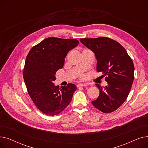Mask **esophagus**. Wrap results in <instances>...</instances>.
<instances>
[{
    "mask_svg": "<svg viewBox=\"0 0 148 148\" xmlns=\"http://www.w3.org/2000/svg\"><path fill=\"white\" fill-rule=\"evenodd\" d=\"M88 86V84L86 83H80V84H77V87H83V86Z\"/></svg>",
    "mask_w": 148,
    "mask_h": 148,
    "instance_id": "1",
    "label": "esophagus"
}]
</instances>
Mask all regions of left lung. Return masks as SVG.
Instances as JSON below:
<instances>
[{
  "label": "left lung",
  "mask_w": 148,
  "mask_h": 148,
  "mask_svg": "<svg viewBox=\"0 0 148 148\" xmlns=\"http://www.w3.org/2000/svg\"><path fill=\"white\" fill-rule=\"evenodd\" d=\"M80 42L94 52L97 70L106 76L108 85L104 89L96 84L99 95L92 104L103 113H111L124 103L134 80L133 62L126 50L117 41L106 37L81 38Z\"/></svg>",
  "instance_id": "1"
}]
</instances>
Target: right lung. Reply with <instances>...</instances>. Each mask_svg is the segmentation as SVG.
<instances>
[{
  "label": "right lung",
  "instance_id": "1",
  "mask_svg": "<svg viewBox=\"0 0 148 148\" xmlns=\"http://www.w3.org/2000/svg\"><path fill=\"white\" fill-rule=\"evenodd\" d=\"M75 39L50 37L34 46L26 57L23 79L28 94L36 107L43 113L58 114L71 102L75 84L55 86L56 73L62 68L69 51L78 45Z\"/></svg>",
  "mask_w": 148,
  "mask_h": 148
}]
</instances>
